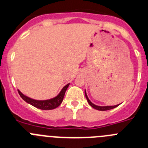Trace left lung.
<instances>
[{"label":"left lung","mask_w":148,"mask_h":148,"mask_svg":"<svg viewBox=\"0 0 148 148\" xmlns=\"http://www.w3.org/2000/svg\"><path fill=\"white\" fill-rule=\"evenodd\" d=\"M85 94H86V99H87V101H88V102L89 105H90V106H91V107H92V108H94L97 109V110H110V109L114 108L117 107V106H119V105H116V106H96V105L93 104L92 102H91L90 100H89V99H88V97H87V94H86V90H85Z\"/></svg>","instance_id":"left-lung-1"}]
</instances>
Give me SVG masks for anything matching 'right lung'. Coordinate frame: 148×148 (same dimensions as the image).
<instances>
[{
	"mask_svg": "<svg viewBox=\"0 0 148 148\" xmlns=\"http://www.w3.org/2000/svg\"><path fill=\"white\" fill-rule=\"evenodd\" d=\"M69 86V84H68L66 86H64L63 88L61 90L60 93L57 97L53 98V99H47V100H35V99H31V98L23 95L19 90H18V93L23 100L26 101V102L33 106L34 107L41 109V110H52V109L58 108L62 103V100H63V97L65 96V93H66Z\"/></svg>",
	"mask_w": 148,
	"mask_h": 148,
	"instance_id": "add662e5",
	"label": "right lung"
}]
</instances>
